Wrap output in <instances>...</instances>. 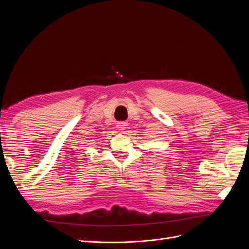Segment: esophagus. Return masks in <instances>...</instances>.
I'll use <instances>...</instances> for the list:
<instances>
[{"label":"esophagus","instance_id":"1","mask_svg":"<svg viewBox=\"0 0 249 249\" xmlns=\"http://www.w3.org/2000/svg\"><path fill=\"white\" fill-rule=\"evenodd\" d=\"M126 125H127V124H126V123H124V122H119V123L116 124V127H117L118 130H120V131L125 130Z\"/></svg>","mask_w":249,"mask_h":249}]
</instances>
